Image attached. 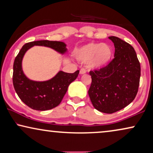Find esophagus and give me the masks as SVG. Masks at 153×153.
I'll return each instance as SVG.
<instances>
[{"label": "esophagus", "instance_id": "esophagus-1", "mask_svg": "<svg viewBox=\"0 0 153 153\" xmlns=\"http://www.w3.org/2000/svg\"><path fill=\"white\" fill-rule=\"evenodd\" d=\"M85 72H86V71L84 69H81V70L79 71V74H85Z\"/></svg>", "mask_w": 153, "mask_h": 153}]
</instances>
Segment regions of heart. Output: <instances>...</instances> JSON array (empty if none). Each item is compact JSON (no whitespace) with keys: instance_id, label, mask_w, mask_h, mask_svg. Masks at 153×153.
I'll return each instance as SVG.
<instances>
[{"instance_id":"obj_1","label":"heart","mask_w":153,"mask_h":153,"mask_svg":"<svg viewBox=\"0 0 153 153\" xmlns=\"http://www.w3.org/2000/svg\"><path fill=\"white\" fill-rule=\"evenodd\" d=\"M112 49L106 44L91 42L79 48L74 55L79 61L88 64L92 68H100L107 65L111 59Z\"/></svg>"}]
</instances>
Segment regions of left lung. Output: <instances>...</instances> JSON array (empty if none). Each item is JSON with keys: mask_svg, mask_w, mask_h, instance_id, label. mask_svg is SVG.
I'll return each mask as SVG.
<instances>
[{"mask_svg": "<svg viewBox=\"0 0 153 153\" xmlns=\"http://www.w3.org/2000/svg\"><path fill=\"white\" fill-rule=\"evenodd\" d=\"M108 38L114 44V58L105 67L90 71L92 82L88 95L95 109L113 114L134 100L139 90L141 66L132 46L117 37Z\"/></svg>", "mask_w": 153, "mask_h": 153, "instance_id": "obj_1", "label": "left lung"}]
</instances>
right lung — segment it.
<instances>
[{"label": "right lung", "mask_w": 153, "mask_h": 153, "mask_svg": "<svg viewBox=\"0 0 153 153\" xmlns=\"http://www.w3.org/2000/svg\"><path fill=\"white\" fill-rule=\"evenodd\" d=\"M35 45L52 48L60 53L66 51L62 42L39 40L30 42L23 46L16 56L13 65L12 82L16 94L25 104L34 110L46 111L58 106L65 95L69 85L78 76L79 70L74 73L60 71L53 78L47 81H34L25 76L22 61L27 50Z\"/></svg>", "instance_id": "obj_1"}]
</instances>
